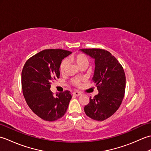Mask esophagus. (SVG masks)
Segmentation results:
<instances>
[{
  "label": "esophagus",
  "instance_id": "esophagus-1",
  "mask_svg": "<svg viewBox=\"0 0 151 151\" xmlns=\"http://www.w3.org/2000/svg\"><path fill=\"white\" fill-rule=\"evenodd\" d=\"M73 95H75V96H79V95H81V93L78 92V91H74L73 93Z\"/></svg>",
  "mask_w": 151,
  "mask_h": 151
}]
</instances>
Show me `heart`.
<instances>
[{"mask_svg":"<svg viewBox=\"0 0 151 151\" xmlns=\"http://www.w3.org/2000/svg\"><path fill=\"white\" fill-rule=\"evenodd\" d=\"M71 59L75 60L80 67L82 65L88 66L89 65V62L88 58L83 54L81 53V54H76V55L73 56L71 57ZM67 65H68V60H67V59L63 60L60 65V71L62 73L65 72ZM80 82H81V81H80L78 78H73L72 80V83L75 86H79Z\"/></svg>","mask_w":151,"mask_h":151,"instance_id":"b5f03b06","label":"heart"}]
</instances>
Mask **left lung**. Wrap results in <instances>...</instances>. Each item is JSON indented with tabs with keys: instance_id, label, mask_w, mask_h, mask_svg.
I'll use <instances>...</instances> for the list:
<instances>
[{
	"instance_id": "8db88e82",
	"label": "left lung",
	"mask_w": 151,
	"mask_h": 151,
	"mask_svg": "<svg viewBox=\"0 0 151 151\" xmlns=\"http://www.w3.org/2000/svg\"><path fill=\"white\" fill-rule=\"evenodd\" d=\"M95 59V71L92 78L99 93L84 106L88 117L96 121H104L119 108L124 98L126 77L123 67L108 52L101 49H81Z\"/></svg>"
}]
</instances>
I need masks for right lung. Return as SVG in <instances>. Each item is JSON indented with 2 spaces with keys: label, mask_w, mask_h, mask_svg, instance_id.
<instances>
[{
  "label": "right lung",
  "mask_w": 151,
  "mask_h": 151,
  "mask_svg": "<svg viewBox=\"0 0 151 151\" xmlns=\"http://www.w3.org/2000/svg\"><path fill=\"white\" fill-rule=\"evenodd\" d=\"M72 52L63 49H45L28 59L22 68L21 85L27 104L42 119L54 121L62 117L72 98L66 90L54 97L52 81L60 78V65Z\"/></svg>",
  "instance_id": "obj_1"
}]
</instances>
